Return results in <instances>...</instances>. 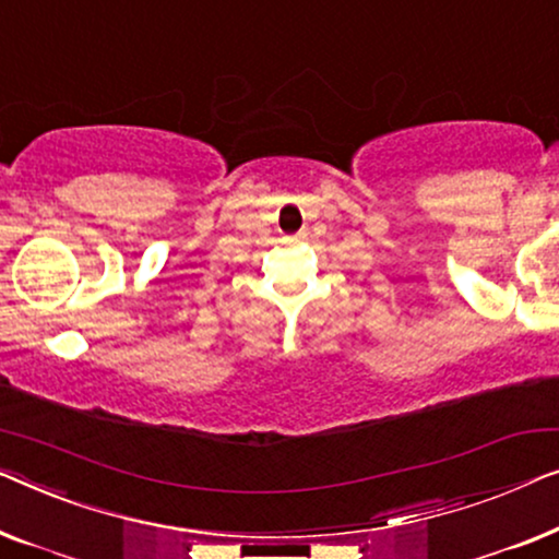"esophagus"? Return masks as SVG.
Returning <instances> with one entry per match:
<instances>
[{
	"instance_id": "esophagus-1",
	"label": "esophagus",
	"mask_w": 559,
	"mask_h": 559,
	"mask_svg": "<svg viewBox=\"0 0 559 559\" xmlns=\"http://www.w3.org/2000/svg\"><path fill=\"white\" fill-rule=\"evenodd\" d=\"M306 238H309V233H296L294 238H290V240H296V242H298V240H306Z\"/></svg>"
}]
</instances>
